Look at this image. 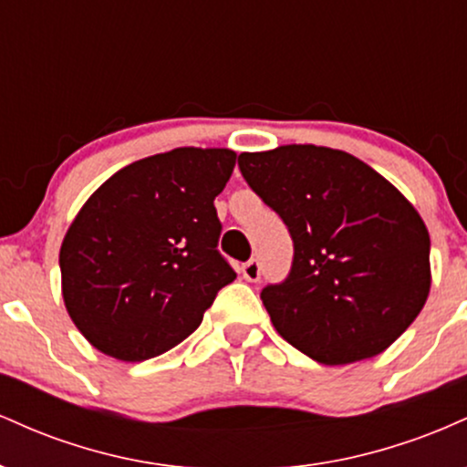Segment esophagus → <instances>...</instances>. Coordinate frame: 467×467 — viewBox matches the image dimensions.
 I'll return each mask as SVG.
<instances>
[{
  "mask_svg": "<svg viewBox=\"0 0 467 467\" xmlns=\"http://www.w3.org/2000/svg\"><path fill=\"white\" fill-rule=\"evenodd\" d=\"M241 275H244L245 281L256 283L261 278V264L256 259H250L248 264L241 265Z\"/></svg>",
  "mask_w": 467,
  "mask_h": 467,
  "instance_id": "34e87169",
  "label": "esophagus"
}]
</instances>
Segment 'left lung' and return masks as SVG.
I'll list each match as a JSON object with an SVG mask.
<instances>
[{
	"label": "left lung",
	"mask_w": 467,
	"mask_h": 467,
	"mask_svg": "<svg viewBox=\"0 0 467 467\" xmlns=\"http://www.w3.org/2000/svg\"><path fill=\"white\" fill-rule=\"evenodd\" d=\"M239 171L294 244L289 275L261 292L278 334L320 364L393 345L431 292V237L412 203L362 160L316 144L241 153Z\"/></svg>",
	"instance_id": "1"
}]
</instances>
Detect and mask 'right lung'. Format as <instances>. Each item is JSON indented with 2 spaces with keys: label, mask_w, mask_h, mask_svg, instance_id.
Instances as JSON below:
<instances>
[{
  "label": "right lung",
  "mask_w": 467,
  "mask_h": 467,
  "mask_svg": "<svg viewBox=\"0 0 467 467\" xmlns=\"http://www.w3.org/2000/svg\"><path fill=\"white\" fill-rule=\"evenodd\" d=\"M234 160L230 149H173L125 166L85 202L58 265L67 314L96 349L125 362L173 349L237 278L217 250L215 208Z\"/></svg>",
  "instance_id": "right-lung-1"
}]
</instances>
